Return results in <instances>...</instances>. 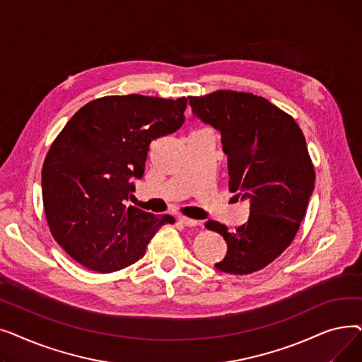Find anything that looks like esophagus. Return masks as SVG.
Wrapping results in <instances>:
<instances>
[{
    "instance_id": "esophagus-1",
    "label": "esophagus",
    "mask_w": 362,
    "mask_h": 362,
    "mask_svg": "<svg viewBox=\"0 0 362 362\" xmlns=\"http://www.w3.org/2000/svg\"><path fill=\"white\" fill-rule=\"evenodd\" d=\"M177 223L182 224V226H186V227H195V226H198V221H197V220L187 218V217H183V216H179V217H177Z\"/></svg>"
}]
</instances>
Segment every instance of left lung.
I'll return each instance as SVG.
<instances>
[{"label": "left lung", "mask_w": 362, "mask_h": 362, "mask_svg": "<svg viewBox=\"0 0 362 362\" xmlns=\"http://www.w3.org/2000/svg\"><path fill=\"white\" fill-rule=\"evenodd\" d=\"M189 105L197 120L220 133L230 192L250 204V218L236 232L205 223L227 243L214 267L251 274L288 248L305 217L315 183L305 138L289 114L254 93L217 90L189 97Z\"/></svg>", "instance_id": "8db88e82"}]
</instances>
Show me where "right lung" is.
Masks as SVG:
<instances>
[{
    "label": "right lung",
    "mask_w": 362,
    "mask_h": 362,
    "mask_svg": "<svg viewBox=\"0 0 362 362\" xmlns=\"http://www.w3.org/2000/svg\"><path fill=\"white\" fill-rule=\"evenodd\" d=\"M187 100L144 95L88 103L51 145L42 168V199L49 230L83 267L111 273L145 255L168 214L127 206L145 173L149 144L185 122Z\"/></svg>",
    "instance_id": "right-lung-1"
}]
</instances>
